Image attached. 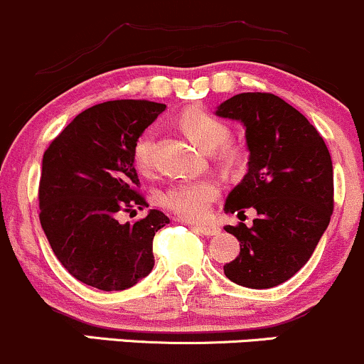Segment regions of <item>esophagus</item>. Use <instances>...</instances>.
<instances>
[{
	"label": "esophagus",
	"mask_w": 364,
	"mask_h": 364,
	"mask_svg": "<svg viewBox=\"0 0 364 364\" xmlns=\"http://www.w3.org/2000/svg\"><path fill=\"white\" fill-rule=\"evenodd\" d=\"M193 230H197L198 233L205 235V237H214V235L219 233V228L215 225H210V223H202V225H193Z\"/></svg>",
	"instance_id": "esophagus-1"
}]
</instances>
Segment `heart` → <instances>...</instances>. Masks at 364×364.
Here are the masks:
<instances>
[{
  "instance_id": "obj_1",
  "label": "heart",
  "mask_w": 364,
  "mask_h": 364,
  "mask_svg": "<svg viewBox=\"0 0 364 364\" xmlns=\"http://www.w3.org/2000/svg\"><path fill=\"white\" fill-rule=\"evenodd\" d=\"M185 133L193 139L195 145L202 150H215L223 146L230 138V129L225 122L215 119L209 112L200 109H190L179 119ZM155 138L151 131L138 138L134 145V162L141 171H149L154 162ZM225 161H233V151H223ZM218 195V185L213 179H185L171 185L162 193L161 203L166 209L173 210L181 218L202 219L209 213V207Z\"/></svg>"
}]
</instances>
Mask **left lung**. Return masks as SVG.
<instances>
[{
    "label": "left lung",
    "instance_id": "1",
    "mask_svg": "<svg viewBox=\"0 0 364 364\" xmlns=\"http://www.w3.org/2000/svg\"><path fill=\"white\" fill-rule=\"evenodd\" d=\"M215 115L245 129L249 169L228 195L226 214L257 210L252 226H225L240 254L225 264L237 285L271 289L309 261L333 213V166L316 127L271 93L235 95Z\"/></svg>",
    "mask_w": 364,
    "mask_h": 364
}]
</instances>
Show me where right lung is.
<instances>
[{
    "mask_svg": "<svg viewBox=\"0 0 364 364\" xmlns=\"http://www.w3.org/2000/svg\"><path fill=\"white\" fill-rule=\"evenodd\" d=\"M164 103L114 100L77 115L43 155L39 221L62 266L105 292L126 290L154 269V237L169 218L150 209L121 225L117 214L149 207L138 193L134 145Z\"/></svg>",
    "mask_w": 364,
    "mask_h": 364,
    "instance_id": "right-lung-1",
    "label": "right lung"
}]
</instances>
